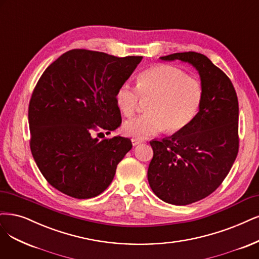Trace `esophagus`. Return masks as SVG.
Masks as SVG:
<instances>
[{
  "instance_id": "34e87169",
  "label": "esophagus",
  "mask_w": 259,
  "mask_h": 259,
  "mask_svg": "<svg viewBox=\"0 0 259 259\" xmlns=\"http://www.w3.org/2000/svg\"><path fill=\"white\" fill-rule=\"evenodd\" d=\"M142 142V140L141 139H136V138H133L132 139V144H133V146H138V145H140Z\"/></svg>"
}]
</instances>
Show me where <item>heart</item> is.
I'll use <instances>...</instances> for the list:
<instances>
[{
	"instance_id": "1",
	"label": "heart",
	"mask_w": 259,
	"mask_h": 259,
	"mask_svg": "<svg viewBox=\"0 0 259 259\" xmlns=\"http://www.w3.org/2000/svg\"><path fill=\"white\" fill-rule=\"evenodd\" d=\"M140 95L152 97L147 107L149 113L127 120L123 132L136 139H145L165 128L178 133L189 126L200 110L203 87L180 68L155 64L139 75L137 88L123 82L115 92V103L120 111L130 117L138 109Z\"/></svg>"
}]
</instances>
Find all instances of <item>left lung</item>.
Instances as JSON below:
<instances>
[{"mask_svg":"<svg viewBox=\"0 0 259 259\" xmlns=\"http://www.w3.org/2000/svg\"><path fill=\"white\" fill-rule=\"evenodd\" d=\"M159 59L191 64L203 87L200 110L190 125L170 137L150 141L151 189L163 201L185 206L214 192L235 162L239 150L238 97L226 74L201 53L179 52Z\"/></svg>","mask_w":259,"mask_h":259,"instance_id":"8db88e82","label":"left lung"}]
</instances>
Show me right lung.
Masks as SVG:
<instances>
[{"mask_svg": "<svg viewBox=\"0 0 259 259\" xmlns=\"http://www.w3.org/2000/svg\"><path fill=\"white\" fill-rule=\"evenodd\" d=\"M141 60L73 49L42 73L29 105L30 147L45 179L58 191L92 198L113 180L132 141L121 136L100 140L93 133L110 134L121 125L115 92Z\"/></svg>", "mask_w": 259, "mask_h": 259, "instance_id": "1", "label": "right lung"}]
</instances>
